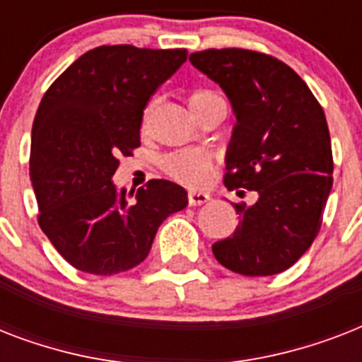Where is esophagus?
Wrapping results in <instances>:
<instances>
[{"label":"esophagus","mask_w":362,"mask_h":362,"mask_svg":"<svg viewBox=\"0 0 362 362\" xmlns=\"http://www.w3.org/2000/svg\"><path fill=\"white\" fill-rule=\"evenodd\" d=\"M187 201H189V206H201V204H204L206 201H210V195L203 192H189Z\"/></svg>","instance_id":"1"}]
</instances>
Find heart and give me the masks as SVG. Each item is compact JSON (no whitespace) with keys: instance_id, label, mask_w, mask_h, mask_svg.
<instances>
[{"instance_id":"b5f03b06","label":"heart","mask_w":362,"mask_h":362,"mask_svg":"<svg viewBox=\"0 0 362 362\" xmlns=\"http://www.w3.org/2000/svg\"><path fill=\"white\" fill-rule=\"evenodd\" d=\"M192 112L209 109V107H218L226 105L223 99L212 90H197L187 99ZM212 167V158L204 150H178V152L169 153L163 159L165 173L175 178V180L187 184V186H203L210 175Z\"/></svg>"}]
</instances>
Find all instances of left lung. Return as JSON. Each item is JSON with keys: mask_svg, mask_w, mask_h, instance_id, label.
<instances>
[{"mask_svg": "<svg viewBox=\"0 0 362 362\" xmlns=\"http://www.w3.org/2000/svg\"><path fill=\"white\" fill-rule=\"evenodd\" d=\"M195 69L220 84L237 124L226 153V186L257 192L233 237L212 244L226 269L272 276L295 264L320 233L332 189L325 112L306 82L280 59L244 48L193 52Z\"/></svg>", "mask_w": 362, "mask_h": 362, "instance_id": "1", "label": "left lung"}]
</instances>
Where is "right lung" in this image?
<instances>
[{"instance_id":"add662e5","label":"right lung","mask_w":362,"mask_h":362,"mask_svg":"<svg viewBox=\"0 0 362 362\" xmlns=\"http://www.w3.org/2000/svg\"><path fill=\"white\" fill-rule=\"evenodd\" d=\"M186 59L184 48L98 47L41 99L30 156L39 226L75 269L110 276L141 264L163 220L187 206L175 182L150 180L136 193L112 182L118 158L141 144L146 103Z\"/></svg>"}]
</instances>
